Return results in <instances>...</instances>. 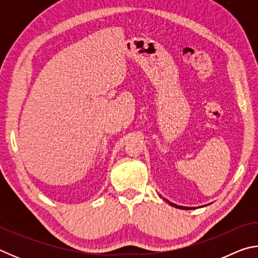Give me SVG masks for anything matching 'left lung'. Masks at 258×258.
Masks as SVG:
<instances>
[{
    "label": "left lung",
    "instance_id": "left-lung-1",
    "mask_svg": "<svg viewBox=\"0 0 258 258\" xmlns=\"http://www.w3.org/2000/svg\"><path fill=\"white\" fill-rule=\"evenodd\" d=\"M165 199V198H164ZM165 202H167L169 205H171V206H173V207H175V208H178V209H195V207H186V206H180V205H176V204H173V203H171L169 202V200H167V199H165Z\"/></svg>",
    "mask_w": 258,
    "mask_h": 258
}]
</instances>
